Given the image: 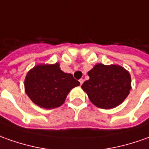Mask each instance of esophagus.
Segmentation results:
<instances>
[{"instance_id":"1","label":"esophagus","mask_w":149,"mask_h":149,"mask_svg":"<svg viewBox=\"0 0 149 149\" xmlns=\"http://www.w3.org/2000/svg\"><path fill=\"white\" fill-rule=\"evenodd\" d=\"M84 79H79V83H80V84L82 85L83 84V83H84Z\"/></svg>"}]
</instances>
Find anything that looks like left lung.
Listing matches in <instances>:
<instances>
[{"label": "left lung", "mask_w": 149, "mask_h": 149, "mask_svg": "<svg viewBox=\"0 0 149 149\" xmlns=\"http://www.w3.org/2000/svg\"><path fill=\"white\" fill-rule=\"evenodd\" d=\"M81 88L96 107L113 109L122 104L131 89L130 73L118 65L96 64Z\"/></svg>", "instance_id": "obj_1"}]
</instances>
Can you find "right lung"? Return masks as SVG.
I'll return each mask as SVG.
<instances>
[{
    "instance_id": "right-lung-1",
    "label": "right lung",
    "mask_w": 149,
    "mask_h": 149,
    "mask_svg": "<svg viewBox=\"0 0 149 149\" xmlns=\"http://www.w3.org/2000/svg\"><path fill=\"white\" fill-rule=\"evenodd\" d=\"M79 84L71 74L63 72L57 62L36 65L24 82L25 92L32 102L48 109L61 106L70 91Z\"/></svg>"
}]
</instances>
